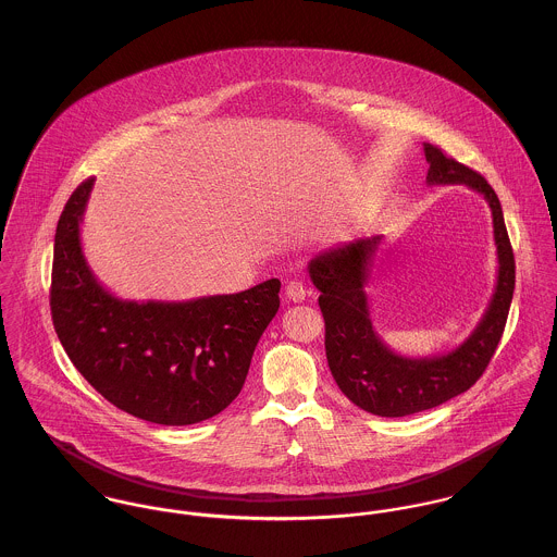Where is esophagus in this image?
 <instances>
[{
  "mask_svg": "<svg viewBox=\"0 0 557 557\" xmlns=\"http://www.w3.org/2000/svg\"><path fill=\"white\" fill-rule=\"evenodd\" d=\"M311 292L307 289V285L302 281H289L287 287H285V296L292 300V302H302Z\"/></svg>",
  "mask_w": 557,
  "mask_h": 557,
  "instance_id": "1",
  "label": "esophagus"
}]
</instances>
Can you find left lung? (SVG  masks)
Segmentation results:
<instances>
[{
    "instance_id": "obj_1",
    "label": "left lung",
    "mask_w": 557,
    "mask_h": 557,
    "mask_svg": "<svg viewBox=\"0 0 557 557\" xmlns=\"http://www.w3.org/2000/svg\"><path fill=\"white\" fill-rule=\"evenodd\" d=\"M429 184H466L480 193L493 214L497 246V283L476 330L455 351L433 358H403L375 332L364 283L382 236L327 248L309 263L321 292L325 321V358L341 393L364 411L398 418L437 407L470 391L488 367L510 311L515 292V255L504 225L499 199L474 169L424 144Z\"/></svg>"
}]
</instances>
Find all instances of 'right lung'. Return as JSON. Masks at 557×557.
I'll list each match as a JSON object with an SVG mask.
<instances>
[{
  "label": "right lung",
  "mask_w": 557,
  "mask_h": 557,
  "mask_svg": "<svg viewBox=\"0 0 557 557\" xmlns=\"http://www.w3.org/2000/svg\"><path fill=\"white\" fill-rule=\"evenodd\" d=\"M91 186L94 177L81 182L58 221L51 318L60 343L94 391L135 418L182 426L221 413L278 311L281 281L188 302L115 298L81 250Z\"/></svg>",
  "instance_id": "1"
}]
</instances>
